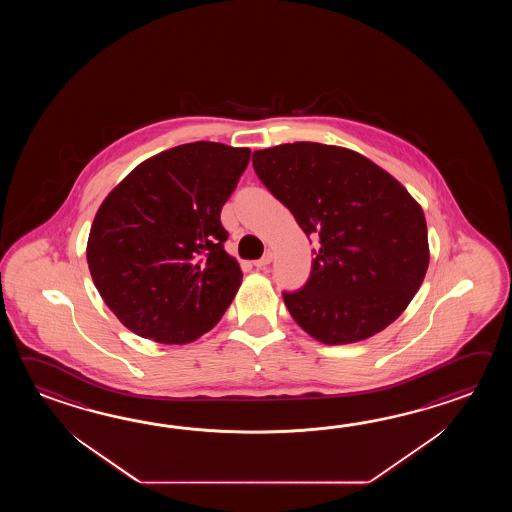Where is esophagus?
<instances>
[{
	"instance_id": "1",
	"label": "esophagus",
	"mask_w": 512,
	"mask_h": 512,
	"mask_svg": "<svg viewBox=\"0 0 512 512\" xmlns=\"http://www.w3.org/2000/svg\"><path fill=\"white\" fill-rule=\"evenodd\" d=\"M271 261H272V254H271V252H267V254H265V256H263V258H260V260L254 261V267H256V269H265V267H267V265H269V263H271Z\"/></svg>"
}]
</instances>
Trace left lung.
I'll use <instances>...</instances> for the list:
<instances>
[{
  "instance_id": "left-lung-1",
  "label": "left lung",
  "mask_w": 512,
  "mask_h": 512,
  "mask_svg": "<svg viewBox=\"0 0 512 512\" xmlns=\"http://www.w3.org/2000/svg\"><path fill=\"white\" fill-rule=\"evenodd\" d=\"M252 164L320 243L304 289L283 293L294 322L318 342L340 346L397 320L430 261L425 214L408 190L368 157L320 142L258 150Z\"/></svg>"
}]
</instances>
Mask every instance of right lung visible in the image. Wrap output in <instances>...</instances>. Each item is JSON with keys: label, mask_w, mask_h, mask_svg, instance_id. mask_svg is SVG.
<instances>
[{"label": "right lung", "mask_w": 512, "mask_h": 512, "mask_svg": "<svg viewBox=\"0 0 512 512\" xmlns=\"http://www.w3.org/2000/svg\"><path fill=\"white\" fill-rule=\"evenodd\" d=\"M249 161V148L188 142L142 161L102 201L87 265L122 326L188 344L218 324L243 278L219 214Z\"/></svg>", "instance_id": "obj_1"}]
</instances>
